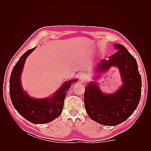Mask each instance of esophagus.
I'll return each mask as SVG.
<instances>
[{"label": "esophagus", "mask_w": 151, "mask_h": 151, "mask_svg": "<svg viewBox=\"0 0 151 151\" xmlns=\"http://www.w3.org/2000/svg\"><path fill=\"white\" fill-rule=\"evenodd\" d=\"M79 79L81 81H84V80H86L87 77H88V76H87L86 73L81 72L79 76Z\"/></svg>", "instance_id": "esophagus-1"}]
</instances>
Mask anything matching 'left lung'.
Returning <instances> with one entry per match:
<instances>
[{
  "mask_svg": "<svg viewBox=\"0 0 151 151\" xmlns=\"http://www.w3.org/2000/svg\"><path fill=\"white\" fill-rule=\"evenodd\" d=\"M117 52L100 61L98 71L116 66L120 70L123 85L115 93L104 94L94 83L86 86L84 106L89 116L99 124L115 126L125 122L139 103L142 80L135 58L122 45L115 44Z\"/></svg>",
  "mask_w": 151,
  "mask_h": 151,
  "instance_id": "left-lung-1",
  "label": "left lung"
}]
</instances>
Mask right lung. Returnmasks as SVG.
Listing matches in <instances>:
<instances>
[{"label": "right lung", "instance_id": "add662e5", "mask_svg": "<svg viewBox=\"0 0 151 151\" xmlns=\"http://www.w3.org/2000/svg\"><path fill=\"white\" fill-rule=\"evenodd\" d=\"M35 48L25 52L14 67L10 77L9 93L14 107L22 116L31 123L42 124L53 120L60 115L67 91L77 79L66 82L50 98L36 99L29 97L21 88L20 77L26 58Z\"/></svg>", "mask_w": 151, "mask_h": 151}]
</instances>
